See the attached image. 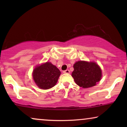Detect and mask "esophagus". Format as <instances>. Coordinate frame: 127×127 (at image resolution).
Wrapping results in <instances>:
<instances>
[{
	"label": "esophagus",
	"instance_id": "34e87169",
	"mask_svg": "<svg viewBox=\"0 0 127 127\" xmlns=\"http://www.w3.org/2000/svg\"><path fill=\"white\" fill-rule=\"evenodd\" d=\"M64 73H66V74H68V73H70V70H68V69H66V70H64L63 72Z\"/></svg>",
	"mask_w": 127,
	"mask_h": 127
}]
</instances>
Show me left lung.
<instances>
[{"mask_svg": "<svg viewBox=\"0 0 127 127\" xmlns=\"http://www.w3.org/2000/svg\"><path fill=\"white\" fill-rule=\"evenodd\" d=\"M73 67L72 76L76 84L81 87L86 88L94 86L101 79V69L95 62L81 61L76 62Z\"/></svg>", "mask_w": 127, "mask_h": 127, "instance_id": "left-lung-1", "label": "left lung"}]
</instances>
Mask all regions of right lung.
<instances>
[{
	"instance_id": "right-lung-1",
	"label": "right lung",
	"mask_w": 127,
	"mask_h": 127,
	"mask_svg": "<svg viewBox=\"0 0 127 127\" xmlns=\"http://www.w3.org/2000/svg\"><path fill=\"white\" fill-rule=\"evenodd\" d=\"M60 74V70L50 62H46L35 67L33 72V77L40 88L47 90L56 84Z\"/></svg>"
}]
</instances>
